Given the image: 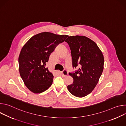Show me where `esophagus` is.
Masks as SVG:
<instances>
[{"label":"esophagus","mask_w":126,"mask_h":126,"mask_svg":"<svg viewBox=\"0 0 126 126\" xmlns=\"http://www.w3.org/2000/svg\"><path fill=\"white\" fill-rule=\"evenodd\" d=\"M62 76H64V77L67 76L68 75V73L67 71L66 70H63V71L62 72Z\"/></svg>","instance_id":"34e87169"}]
</instances>
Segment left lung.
<instances>
[{"label":"left lung","mask_w":126,"mask_h":126,"mask_svg":"<svg viewBox=\"0 0 126 126\" xmlns=\"http://www.w3.org/2000/svg\"><path fill=\"white\" fill-rule=\"evenodd\" d=\"M65 41L71 50L73 67H80L75 73H69L73 82L67 88L73 95L82 98L98 84L104 69V56L96 43L85 36H71Z\"/></svg>","instance_id":"obj_1"}]
</instances>
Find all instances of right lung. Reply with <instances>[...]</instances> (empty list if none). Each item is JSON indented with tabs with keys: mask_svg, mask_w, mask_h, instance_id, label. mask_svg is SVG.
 <instances>
[{
	"mask_svg": "<svg viewBox=\"0 0 126 126\" xmlns=\"http://www.w3.org/2000/svg\"><path fill=\"white\" fill-rule=\"evenodd\" d=\"M68 36L44 32L32 36L22 48L18 58L19 70L25 85L37 94L52 85V73L46 67L50 54Z\"/></svg>",
	"mask_w": 126,
	"mask_h": 126,
	"instance_id": "1",
	"label": "right lung"
}]
</instances>
